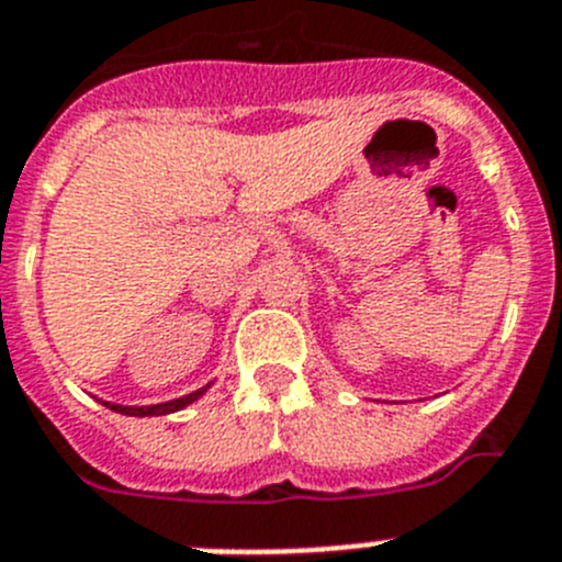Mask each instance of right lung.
<instances>
[{"instance_id": "right-lung-1", "label": "right lung", "mask_w": 562, "mask_h": 562, "mask_svg": "<svg viewBox=\"0 0 562 562\" xmlns=\"http://www.w3.org/2000/svg\"><path fill=\"white\" fill-rule=\"evenodd\" d=\"M205 390H209V384H205L203 390H194V393L183 395V398H175V401H167V404H153V406H122V404H105V401H102V404H105L108 409H113V412H122V415H136V418H147V415H169V412L183 409V406H189L192 401H198L200 395L205 393Z\"/></svg>"}]
</instances>
